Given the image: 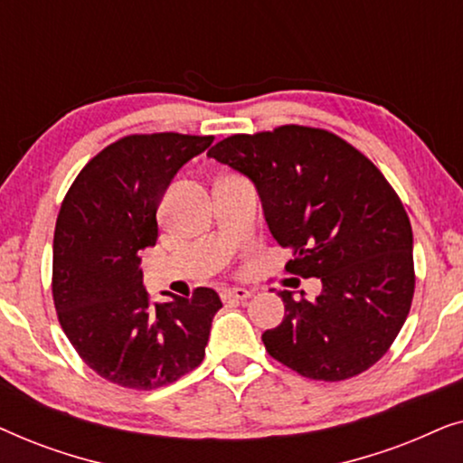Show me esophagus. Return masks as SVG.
Segmentation results:
<instances>
[{
  "label": "esophagus",
  "instance_id": "obj_1",
  "mask_svg": "<svg viewBox=\"0 0 463 463\" xmlns=\"http://www.w3.org/2000/svg\"><path fill=\"white\" fill-rule=\"evenodd\" d=\"M250 297H252V293L246 288H225L223 293H221V299H223L225 303L227 301H246V299H250Z\"/></svg>",
  "mask_w": 463,
  "mask_h": 463
}]
</instances>
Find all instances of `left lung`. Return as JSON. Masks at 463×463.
<instances>
[{
	"label": "left lung",
	"instance_id": "8db88e82",
	"mask_svg": "<svg viewBox=\"0 0 463 463\" xmlns=\"http://www.w3.org/2000/svg\"><path fill=\"white\" fill-rule=\"evenodd\" d=\"M208 156L255 183L271 236L295 255L287 271L322 282L314 301L278 293L284 318L261 335L269 356L318 382L371 369L415 293L411 221L382 170L333 132L297 124L227 137Z\"/></svg>",
	"mask_w": 463,
	"mask_h": 463
}]
</instances>
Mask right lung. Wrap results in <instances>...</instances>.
<instances>
[{"label": "right lung", "mask_w": 463, "mask_h": 463, "mask_svg": "<svg viewBox=\"0 0 463 463\" xmlns=\"http://www.w3.org/2000/svg\"><path fill=\"white\" fill-rule=\"evenodd\" d=\"M214 137L130 135L92 157L61 204L52 249V297L80 358L130 390L175 383L204 360L213 288L151 303L138 252L156 246L157 206L183 164Z\"/></svg>", "instance_id": "add662e5"}]
</instances>
